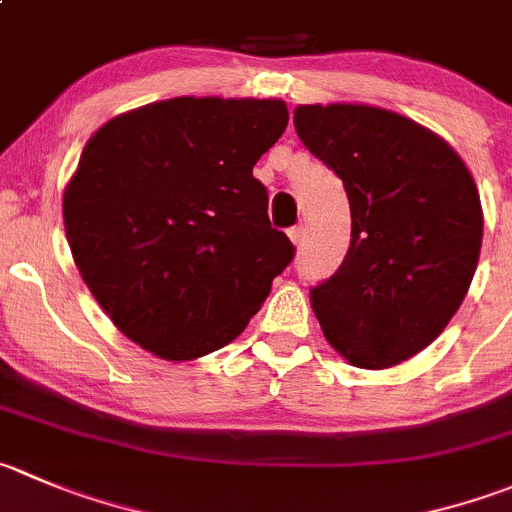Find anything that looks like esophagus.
I'll list each match as a JSON object with an SVG mask.
<instances>
[{"label":"esophagus","instance_id":"esophagus-1","mask_svg":"<svg viewBox=\"0 0 512 512\" xmlns=\"http://www.w3.org/2000/svg\"><path fill=\"white\" fill-rule=\"evenodd\" d=\"M287 235H290L292 245H295V247H300V245H302V240H305V230H302L300 225H297V227H290V232H287Z\"/></svg>","mask_w":512,"mask_h":512}]
</instances>
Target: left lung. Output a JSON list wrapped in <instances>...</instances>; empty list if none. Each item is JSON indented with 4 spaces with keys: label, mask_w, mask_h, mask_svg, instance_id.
<instances>
[{
    "label": "left lung",
    "mask_w": 512,
    "mask_h": 512,
    "mask_svg": "<svg viewBox=\"0 0 512 512\" xmlns=\"http://www.w3.org/2000/svg\"><path fill=\"white\" fill-rule=\"evenodd\" d=\"M302 145L342 180L350 250L310 300L350 365L393 367L448 327L483 245L478 187L458 152L398 112L300 104Z\"/></svg>",
    "instance_id": "8db88e82"
}]
</instances>
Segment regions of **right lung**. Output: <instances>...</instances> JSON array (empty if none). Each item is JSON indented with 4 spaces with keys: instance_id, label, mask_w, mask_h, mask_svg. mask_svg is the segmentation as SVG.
Wrapping results in <instances>:
<instances>
[{
    "instance_id": "right-lung-1",
    "label": "right lung",
    "mask_w": 512,
    "mask_h": 512,
    "mask_svg": "<svg viewBox=\"0 0 512 512\" xmlns=\"http://www.w3.org/2000/svg\"><path fill=\"white\" fill-rule=\"evenodd\" d=\"M285 127L282 99L175 97L89 137L64 190V232L122 335L177 362L245 330L295 257L252 177Z\"/></svg>"
}]
</instances>
